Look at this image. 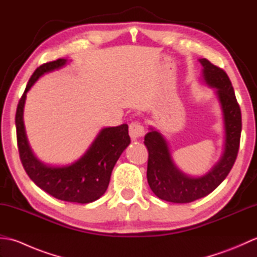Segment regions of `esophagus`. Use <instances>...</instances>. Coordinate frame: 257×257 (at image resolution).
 <instances>
[{
  "instance_id": "obj_1",
  "label": "esophagus",
  "mask_w": 257,
  "mask_h": 257,
  "mask_svg": "<svg viewBox=\"0 0 257 257\" xmlns=\"http://www.w3.org/2000/svg\"><path fill=\"white\" fill-rule=\"evenodd\" d=\"M129 135L134 140L144 137L145 135V127L143 122L140 121H134L129 125Z\"/></svg>"
}]
</instances>
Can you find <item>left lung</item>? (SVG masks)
<instances>
[{
  "instance_id": "8db88e82",
  "label": "left lung",
  "mask_w": 257,
  "mask_h": 257,
  "mask_svg": "<svg viewBox=\"0 0 257 257\" xmlns=\"http://www.w3.org/2000/svg\"><path fill=\"white\" fill-rule=\"evenodd\" d=\"M199 61L203 66L202 76L204 81L215 88L221 102L225 124V148L221 159L209 172L193 178L179 170L172 160L166 139L150 128V133L145 137V145L149 152L147 179L158 198L173 203H189L215 190L230 173L239 148L242 116L231 80L224 70L206 58Z\"/></svg>"
}]
</instances>
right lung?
I'll list each match as a JSON object with an SVG mask.
<instances>
[{
	"instance_id": "obj_1",
	"label": "right lung",
	"mask_w": 257,
	"mask_h": 257,
	"mask_svg": "<svg viewBox=\"0 0 257 257\" xmlns=\"http://www.w3.org/2000/svg\"><path fill=\"white\" fill-rule=\"evenodd\" d=\"M66 62V59L59 58L45 63L32 75L16 109V139L22 165L38 188L58 200L84 204L98 200L106 192L112 169L130 144V137L125 123L103 128L85 155L66 167L44 165L34 156L26 138L23 121L26 94L42 75L63 67Z\"/></svg>"
}]
</instances>
